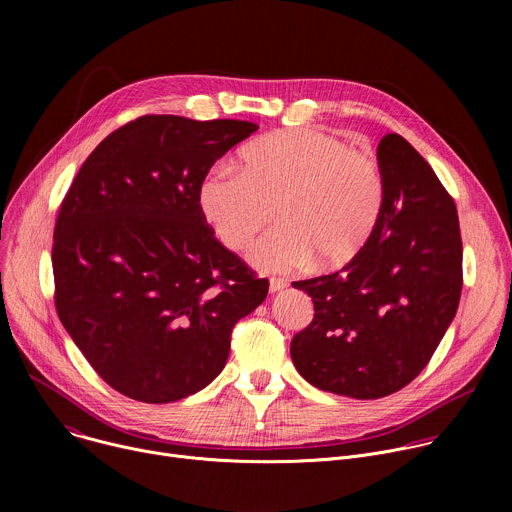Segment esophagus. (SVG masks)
Masks as SVG:
<instances>
[{
	"label": "esophagus",
	"instance_id": "34e87169",
	"mask_svg": "<svg viewBox=\"0 0 512 512\" xmlns=\"http://www.w3.org/2000/svg\"><path fill=\"white\" fill-rule=\"evenodd\" d=\"M285 287H287L285 279H281V277H271L269 279V291H271V294H277V291H281Z\"/></svg>",
	"mask_w": 512,
	"mask_h": 512
}]
</instances>
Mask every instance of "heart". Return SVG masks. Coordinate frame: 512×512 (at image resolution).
I'll return each instance as SVG.
<instances>
[{
    "label": "heart",
    "instance_id": "heart-1",
    "mask_svg": "<svg viewBox=\"0 0 512 512\" xmlns=\"http://www.w3.org/2000/svg\"><path fill=\"white\" fill-rule=\"evenodd\" d=\"M243 172L218 168L200 186V208L225 247L245 249L273 218L281 223L249 253L263 271L316 259L352 261L371 239L383 206L377 164L330 133L285 129L251 141Z\"/></svg>",
    "mask_w": 512,
    "mask_h": 512
}]
</instances>
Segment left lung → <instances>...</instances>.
<instances>
[{
  "mask_svg": "<svg viewBox=\"0 0 512 512\" xmlns=\"http://www.w3.org/2000/svg\"><path fill=\"white\" fill-rule=\"evenodd\" d=\"M377 227L340 271L296 281L312 324L289 346L314 387L379 399L409 385L452 324L462 294V237L452 196L413 145L389 133L377 148Z\"/></svg>",
  "mask_w": 512,
  "mask_h": 512,
  "instance_id": "obj_1",
  "label": "left lung"
}]
</instances>
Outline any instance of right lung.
I'll use <instances>...</instances> for the list:
<instances>
[{
    "instance_id": "right-lung-1",
    "label": "right lung",
    "mask_w": 512,
    "mask_h": 512,
    "mask_svg": "<svg viewBox=\"0 0 512 512\" xmlns=\"http://www.w3.org/2000/svg\"><path fill=\"white\" fill-rule=\"evenodd\" d=\"M259 125L143 115L107 135L54 227L56 312L97 375L141 403L198 393L269 281L216 241L200 186Z\"/></svg>"
}]
</instances>
